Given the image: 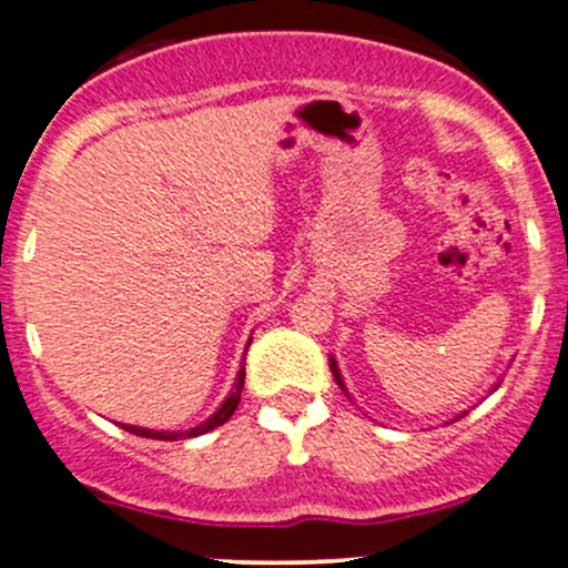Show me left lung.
Listing matches in <instances>:
<instances>
[{
  "label": "left lung",
  "instance_id": "left-lung-1",
  "mask_svg": "<svg viewBox=\"0 0 568 568\" xmlns=\"http://www.w3.org/2000/svg\"><path fill=\"white\" fill-rule=\"evenodd\" d=\"M328 363H331V374H334V379H336V384H338V387H342L344 389V395H347L349 397V393H347V384H344V379H342V371H338V366H336V357H328ZM494 389H497V384H494V387H491V393H494ZM467 414V410H462V414L459 416H454V419L452 422H456V419H462V416H465ZM446 425H448V422H446Z\"/></svg>",
  "mask_w": 568,
  "mask_h": 568
}]
</instances>
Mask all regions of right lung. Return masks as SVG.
Returning <instances> with one entry per match:
<instances>
[{"instance_id": "obj_1", "label": "right lung", "mask_w": 568, "mask_h": 568, "mask_svg": "<svg viewBox=\"0 0 568 568\" xmlns=\"http://www.w3.org/2000/svg\"><path fill=\"white\" fill-rule=\"evenodd\" d=\"M247 347H251V338H247ZM245 347V352H247ZM245 361V357H243ZM243 384H245V366H240L237 371V379H234V387L230 389V395L221 400V406L213 410L211 416H207L205 422H200V425L189 427V429H175V433H165V429H146V427H135V425H122V429H128V433L133 435H141V438H154V440H184V438H197V435H205L211 433V429H216L224 425V422H230V416L234 414V408H237L240 403V393H243Z\"/></svg>"}]
</instances>
